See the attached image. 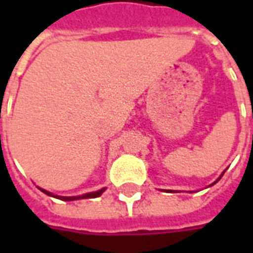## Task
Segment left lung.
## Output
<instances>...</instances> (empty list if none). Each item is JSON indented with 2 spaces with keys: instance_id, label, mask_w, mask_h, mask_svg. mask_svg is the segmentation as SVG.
<instances>
[{
  "instance_id": "obj_1",
  "label": "left lung",
  "mask_w": 253,
  "mask_h": 253,
  "mask_svg": "<svg viewBox=\"0 0 253 253\" xmlns=\"http://www.w3.org/2000/svg\"><path fill=\"white\" fill-rule=\"evenodd\" d=\"M252 118H253V115H252ZM223 173H225V170H223V172H222V175H223ZM222 175L219 176V177H218L217 180L214 181V183H212V184H210V186H209V187H211V186H214V184H215V183H217V181H218V180H219V179H221V177H222ZM170 192H176V191H170Z\"/></svg>"
}]
</instances>
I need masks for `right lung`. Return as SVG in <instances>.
<instances>
[{
  "label": "right lung",
  "mask_w": 253,
  "mask_h": 253,
  "mask_svg": "<svg viewBox=\"0 0 253 253\" xmlns=\"http://www.w3.org/2000/svg\"><path fill=\"white\" fill-rule=\"evenodd\" d=\"M39 190L42 191V192H44L46 195L48 196H52V198H58V199H61V201H78V199H89V198H97V196H100L103 192L105 191V188H101V190L99 191H93V192H88V194H83V195H78V196H59V195H54V194H51V192H48V191L43 190V188H41V187H38Z\"/></svg>",
  "instance_id": "obj_1"
}]
</instances>
